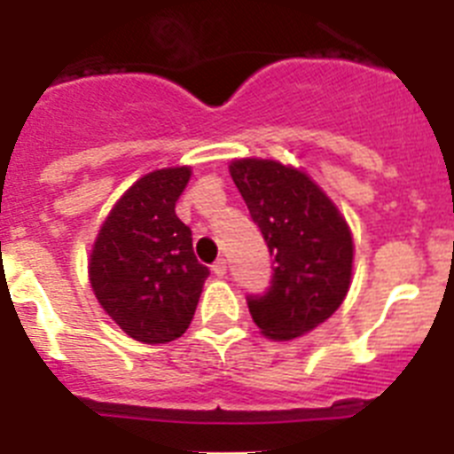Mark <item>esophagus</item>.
<instances>
[{
  "mask_svg": "<svg viewBox=\"0 0 454 454\" xmlns=\"http://www.w3.org/2000/svg\"><path fill=\"white\" fill-rule=\"evenodd\" d=\"M211 270H214V275L224 277V272H227V262H224V259H218V262L211 266Z\"/></svg>",
  "mask_w": 454,
  "mask_h": 454,
  "instance_id": "esophagus-1",
  "label": "esophagus"
}]
</instances>
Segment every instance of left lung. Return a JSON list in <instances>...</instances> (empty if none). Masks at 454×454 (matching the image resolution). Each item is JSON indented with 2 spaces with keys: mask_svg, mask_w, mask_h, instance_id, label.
I'll list each match as a JSON object with an SVG mask.
<instances>
[{
  "mask_svg": "<svg viewBox=\"0 0 454 454\" xmlns=\"http://www.w3.org/2000/svg\"><path fill=\"white\" fill-rule=\"evenodd\" d=\"M230 172L275 256L270 286L247 295L252 320L275 340L307 334L346 300L355 256L350 227L302 170L239 159Z\"/></svg>",
  "mask_w": 454,
  "mask_h": 454,
  "instance_id": "1",
  "label": "left lung"
}]
</instances>
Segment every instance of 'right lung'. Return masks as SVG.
Segmentation results:
<instances>
[{
  "mask_svg": "<svg viewBox=\"0 0 454 454\" xmlns=\"http://www.w3.org/2000/svg\"><path fill=\"white\" fill-rule=\"evenodd\" d=\"M191 168L140 177L111 208L88 262L95 298L124 334L168 343L188 330L208 268L192 252L191 227L175 204Z\"/></svg>",
  "mask_w": 454,
  "mask_h": 454,
  "instance_id": "right-lung-1",
  "label": "right lung"
}]
</instances>
